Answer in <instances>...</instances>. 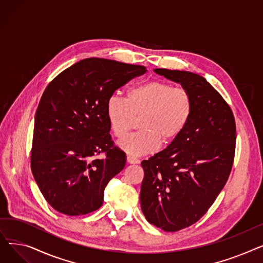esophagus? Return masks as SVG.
I'll return each instance as SVG.
<instances>
[{
	"mask_svg": "<svg viewBox=\"0 0 263 263\" xmlns=\"http://www.w3.org/2000/svg\"><path fill=\"white\" fill-rule=\"evenodd\" d=\"M127 161H128V163H130V164H139V163H140V160H139V159H136V158L131 157V156H128V157H127Z\"/></svg>",
	"mask_w": 263,
	"mask_h": 263,
	"instance_id": "obj_1",
	"label": "esophagus"
}]
</instances>
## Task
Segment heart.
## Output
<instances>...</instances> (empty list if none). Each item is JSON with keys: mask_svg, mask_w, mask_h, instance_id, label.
Here are the masks:
<instances>
[{"mask_svg": "<svg viewBox=\"0 0 263 263\" xmlns=\"http://www.w3.org/2000/svg\"><path fill=\"white\" fill-rule=\"evenodd\" d=\"M106 117L114 135L126 136L139 118V132L119 142V147L133 157L153 154L160 142L175 141L186 128L193 112L190 92L164 81H150L128 90L126 99L110 96Z\"/></svg>", "mask_w": 263, "mask_h": 263, "instance_id": "obj_1", "label": "heart"}]
</instances>
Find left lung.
<instances>
[{
	"label": "left lung",
	"instance_id": "8db88e82",
	"mask_svg": "<svg viewBox=\"0 0 263 263\" xmlns=\"http://www.w3.org/2000/svg\"><path fill=\"white\" fill-rule=\"evenodd\" d=\"M155 71L180 83L193 100L184 131L142 162V211L150 224L175 232L198 222L226 184L236 153V120L229 104L201 76Z\"/></svg>",
	"mask_w": 263,
	"mask_h": 263
}]
</instances>
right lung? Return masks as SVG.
<instances>
[{"label": "right lung", "mask_w": 263, "mask_h": 263, "mask_svg": "<svg viewBox=\"0 0 263 263\" xmlns=\"http://www.w3.org/2000/svg\"><path fill=\"white\" fill-rule=\"evenodd\" d=\"M145 72V66L91 58L49 83L35 114L31 168L57 211L77 216L102 205L108 181L126 165L109 134L106 101Z\"/></svg>", "instance_id": "1"}]
</instances>
